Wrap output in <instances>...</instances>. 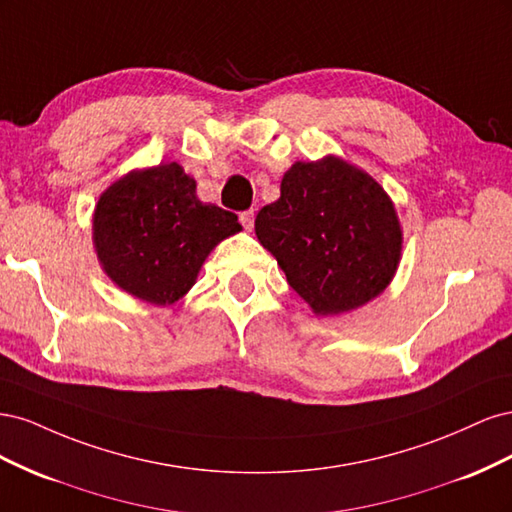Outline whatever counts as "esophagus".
I'll return each instance as SVG.
<instances>
[{
	"label": "esophagus",
	"instance_id": "esophagus-1",
	"mask_svg": "<svg viewBox=\"0 0 512 512\" xmlns=\"http://www.w3.org/2000/svg\"><path fill=\"white\" fill-rule=\"evenodd\" d=\"M239 220H241V224H243L245 230H252V226H254V209L243 211V213L239 215Z\"/></svg>",
	"mask_w": 512,
	"mask_h": 512
}]
</instances>
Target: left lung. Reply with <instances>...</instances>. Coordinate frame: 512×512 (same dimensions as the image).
<instances>
[{"label": "left lung", "instance_id": "8db88e82", "mask_svg": "<svg viewBox=\"0 0 512 512\" xmlns=\"http://www.w3.org/2000/svg\"><path fill=\"white\" fill-rule=\"evenodd\" d=\"M256 235L292 290L322 316L374 299L391 282L401 254L389 196L339 158L292 164L280 198L258 211Z\"/></svg>", "mask_w": 512, "mask_h": 512}]
</instances>
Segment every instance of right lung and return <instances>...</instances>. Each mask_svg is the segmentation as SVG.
<instances>
[{"label":"right lung","instance_id":"1","mask_svg":"<svg viewBox=\"0 0 512 512\" xmlns=\"http://www.w3.org/2000/svg\"><path fill=\"white\" fill-rule=\"evenodd\" d=\"M239 230L235 213L200 203L196 181L177 162L119 179L94 215L96 252L108 277L156 305L181 299L207 254Z\"/></svg>","mask_w":512,"mask_h":512}]
</instances>
